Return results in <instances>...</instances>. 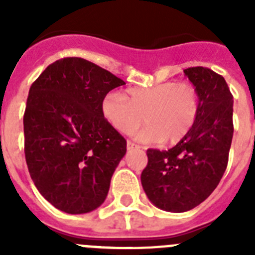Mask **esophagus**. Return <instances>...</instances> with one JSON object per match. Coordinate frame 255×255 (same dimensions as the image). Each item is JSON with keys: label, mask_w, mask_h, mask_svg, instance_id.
Instances as JSON below:
<instances>
[{"label": "esophagus", "mask_w": 255, "mask_h": 255, "mask_svg": "<svg viewBox=\"0 0 255 255\" xmlns=\"http://www.w3.org/2000/svg\"><path fill=\"white\" fill-rule=\"evenodd\" d=\"M126 147H128V149H134V148H140V145H138V144L132 143V141L128 140V143H126Z\"/></svg>", "instance_id": "1"}]
</instances>
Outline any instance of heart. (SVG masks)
Returning <instances> with one entry per match:
<instances>
[{"instance_id":"b5f03b06","label":"heart","mask_w":255,"mask_h":255,"mask_svg":"<svg viewBox=\"0 0 255 255\" xmlns=\"http://www.w3.org/2000/svg\"><path fill=\"white\" fill-rule=\"evenodd\" d=\"M200 97L189 82H164L150 87H135L125 94L110 93L102 102L108 124L128 134L144 123L136 134L141 141L176 144L194 128L199 116Z\"/></svg>"}]
</instances>
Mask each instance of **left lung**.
<instances>
[{"label":"left lung","mask_w":255,"mask_h":255,"mask_svg":"<svg viewBox=\"0 0 255 255\" xmlns=\"http://www.w3.org/2000/svg\"><path fill=\"white\" fill-rule=\"evenodd\" d=\"M200 97L194 128L168 150L148 149L141 185L148 199L167 212L199 206L217 188L229 162L234 134L233 94L224 76L208 67L184 70Z\"/></svg>","instance_id":"8db88e82"}]
</instances>
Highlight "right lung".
Segmentation results:
<instances>
[{"mask_svg": "<svg viewBox=\"0 0 255 255\" xmlns=\"http://www.w3.org/2000/svg\"><path fill=\"white\" fill-rule=\"evenodd\" d=\"M125 84L80 57L47 66L31 84L24 112V152L30 177L52 206L71 215L105 202L126 140L106 120L102 102Z\"/></svg>", "mask_w": 255, "mask_h": 255, "instance_id": "1", "label": "right lung"}]
</instances>
